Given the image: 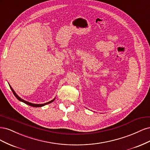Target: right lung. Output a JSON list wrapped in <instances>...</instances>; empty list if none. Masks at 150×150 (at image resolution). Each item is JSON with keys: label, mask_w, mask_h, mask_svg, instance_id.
I'll return each instance as SVG.
<instances>
[{"label": "right lung", "mask_w": 150, "mask_h": 150, "mask_svg": "<svg viewBox=\"0 0 150 150\" xmlns=\"http://www.w3.org/2000/svg\"><path fill=\"white\" fill-rule=\"evenodd\" d=\"M10 88H11V90H12V93H13V94H14V96L16 97V98L18 99V100H19L20 101H22V102H23V103H25L26 104H28V105H29V106H33V107H41V106H44V105H46V104H49V103H52V102H53L54 101V99H54L53 100H52V101H49V102H48V103H44V104H33V103H29V102H28V101H24V99H21L19 96H18L17 95V94L15 93V91H14L13 90V89L11 88V86H10Z\"/></svg>", "instance_id": "add662e5"}]
</instances>
